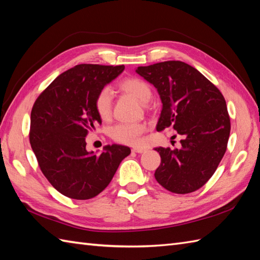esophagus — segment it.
Returning <instances> with one entry per match:
<instances>
[{
	"label": "esophagus",
	"mask_w": 260,
	"mask_h": 260,
	"mask_svg": "<svg viewBox=\"0 0 260 260\" xmlns=\"http://www.w3.org/2000/svg\"><path fill=\"white\" fill-rule=\"evenodd\" d=\"M133 150V152H134V153H137V154H142V153H144L145 152V149L144 148H133L132 149Z\"/></svg>",
	"instance_id": "1"
}]
</instances>
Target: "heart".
Instances as JSON below:
<instances>
[{
	"mask_svg": "<svg viewBox=\"0 0 260 260\" xmlns=\"http://www.w3.org/2000/svg\"><path fill=\"white\" fill-rule=\"evenodd\" d=\"M119 87L125 92L132 94L133 96L143 103H146L152 98V89L148 84L142 78L128 77L119 83ZM112 101L113 93L110 87L102 88L96 94L94 106L96 113L103 119L110 118L112 113ZM147 129V125L145 123H129L123 122L113 126L111 129V136L114 141L122 144L133 145L137 146L142 142V135Z\"/></svg>",
	"mask_w": 260,
	"mask_h": 260,
	"instance_id": "1",
	"label": "heart"
}]
</instances>
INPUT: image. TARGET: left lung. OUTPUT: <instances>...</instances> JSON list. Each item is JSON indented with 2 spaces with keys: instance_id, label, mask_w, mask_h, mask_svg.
<instances>
[{
  "instance_id": "1",
  "label": "left lung",
  "mask_w": 260,
  "mask_h": 260,
  "mask_svg": "<svg viewBox=\"0 0 260 260\" xmlns=\"http://www.w3.org/2000/svg\"><path fill=\"white\" fill-rule=\"evenodd\" d=\"M136 73L157 88L162 108L156 129L174 128L182 147H157L160 165L155 178L175 194L201 188L225 155L231 118L220 90L201 72L180 61L140 66Z\"/></svg>"
}]
</instances>
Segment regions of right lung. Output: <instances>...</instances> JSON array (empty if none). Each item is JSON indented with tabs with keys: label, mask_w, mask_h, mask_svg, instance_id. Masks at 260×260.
<instances>
[{
	"label": "right lung",
	"mask_w": 260,
	"mask_h": 260,
	"mask_svg": "<svg viewBox=\"0 0 260 260\" xmlns=\"http://www.w3.org/2000/svg\"><path fill=\"white\" fill-rule=\"evenodd\" d=\"M124 65L80 64L58 75L36 99L29 143L42 173L64 196L85 201L104 190L131 148L107 145L87 152L88 132L102 123L95 96L124 71Z\"/></svg>",
	"instance_id": "add662e5"
}]
</instances>
